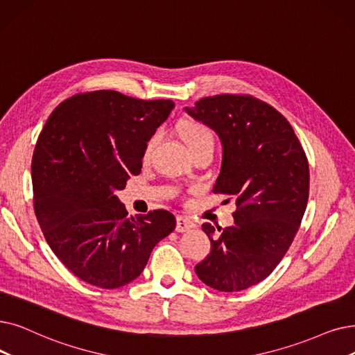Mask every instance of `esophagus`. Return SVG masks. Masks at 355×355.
Here are the masks:
<instances>
[{
  "instance_id": "esophagus-1",
  "label": "esophagus",
  "mask_w": 355,
  "mask_h": 355,
  "mask_svg": "<svg viewBox=\"0 0 355 355\" xmlns=\"http://www.w3.org/2000/svg\"><path fill=\"white\" fill-rule=\"evenodd\" d=\"M194 226L196 225L190 219L184 218V216H177V226H175L177 232H181V234L182 232H189V230H191Z\"/></svg>"
}]
</instances>
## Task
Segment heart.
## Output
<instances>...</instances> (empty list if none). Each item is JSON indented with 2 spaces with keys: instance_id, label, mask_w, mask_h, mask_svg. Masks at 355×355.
I'll return each instance as SVG.
<instances>
[{
  "instance_id": "b5f03b06",
  "label": "heart",
  "mask_w": 355,
  "mask_h": 355,
  "mask_svg": "<svg viewBox=\"0 0 355 355\" xmlns=\"http://www.w3.org/2000/svg\"><path fill=\"white\" fill-rule=\"evenodd\" d=\"M181 133H182L184 139H186V142H187L190 149L197 146V145H200V144H203V142L213 141L211 130L206 125H203V123H200V121H193V120L184 121L182 125H181ZM157 141H158V135L157 133L152 135L149 137L146 145H145V149H144V158H148L150 155V152H152L153 146H155Z\"/></svg>"
}]
</instances>
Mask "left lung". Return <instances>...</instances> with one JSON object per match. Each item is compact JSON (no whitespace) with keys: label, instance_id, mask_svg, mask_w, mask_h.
Returning a JSON list of instances; mask_svg holds the SVG:
<instances>
[{"label":"left lung","instance_id":"left-lung-1","mask_svg":"<svg viewBox=\"0 0 355 355\" xmlns=\"http://www.w3.org/2000/svg\"><path fill=\"white\" fill-rule=\"evenodd\" d=\"M186 112L219 135L223 161L213 193L236 200L234 226L203 225L211 251L196 274L214 290L241 291L267 279L295 239L309 162L287 119L252 96L205 97Z\"/></svg>","mask_w":355,"mask_h":355}]
</instances>
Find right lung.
<instances>
[{
  "instance_id": "right-lung-1",
  "label": "right lung",
  "mask_w": 355,
  "mask_h": 355,
  "mask_svg": "<svg viewBox=\"0 0 355 355\" xmlns=\"http://www.w3.org/2000/svg\"><path fill=\"white\" fill-rule=\"evenodd\" d=\"M173 109L171 100L100 89L64 100L44 123L32 159L33 207L51 250L83 282H133L175 229L169 211L129 216L114 194L141 173L145 145Z\"/></svg>"
}]
</instances>
